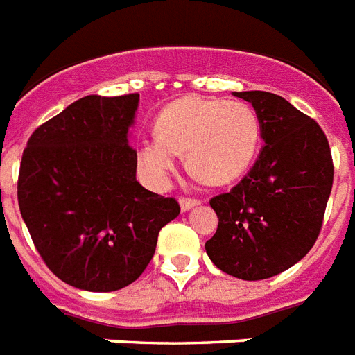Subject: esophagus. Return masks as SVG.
Segmentation results:
<instances>
[{
	"label": "esophagus",
	"mask_w": 355,
	"mask_h": 355,
	"mask_svg": "<svg viewBox=\"0 0 355 355\" xmlns=\"http://www.w3.org/2000/svg\"><path fill=\"white\" fill-rule=\"evenodd\" d=\"M180 205H181V210H183V212H187V210L194 209V207L201 205V201H199V199H194V198H181Z\"/></svg>",
	"instance_id": "34e87169"
}]
</instances>
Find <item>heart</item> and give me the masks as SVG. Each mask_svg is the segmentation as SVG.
<instances>
[{
  "label": "heart",
  "mask_w": 355,
  "mask_h": 355,
  "mask_svg": "<svg viewBox=\"0 0 355 355\" xmlns=\"http://www.w3.org/2000/svg\"><path fill=\"white\" fill-rule=\"evenodd\" d=\"M261 123L245 101L183 98L161 110L156 134L137 143L143 180L163 189L187 152L190 171L212 184L239 180L256 159Z\"/></svg>",
  "instance_id": "obj_1"
}]
</instances>
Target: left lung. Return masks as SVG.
Returning a JSON list of instances; mask_svg holds the SVG:
<instances>
[{
	"mask_svg": "<svg viewBox=\"0 0 355 355\" xmlns=\"http://www.w3.org/2000/svg\"><path fill=\"white\" fill-rule=\"evenodd\" d=\"M234 96L252 103L265 145L230 192L210 199L219 223L205 250L228 276L257 281L314 247L332 190V154L318 123L285 98L263 90Z\"/></svg>",
	"mask_w": 355,
	"mask_h": 355,
	"instance_id": "1",
	"label": "left lung"
}]
</instances>
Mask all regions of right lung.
I'll return each mask as SVG.
<instances>
[{
    "instance_id": "1",
    "label": "right lung",
    "mask_w": 355,
    "mask_h": 355,
    "mask_svg": "<svg viewBox=\"0 0 355 355\" xmlns=\"http://www.w3.org/2000/svg\"><path fill=\"white\" fill-rule=\"evenodd\" d=\"M139 94L85 96L34 130L23 150L17 203L52 274L89 292L130 285L180 203L137 183L128 145Z\"/></svg>"
}]
</instances>
